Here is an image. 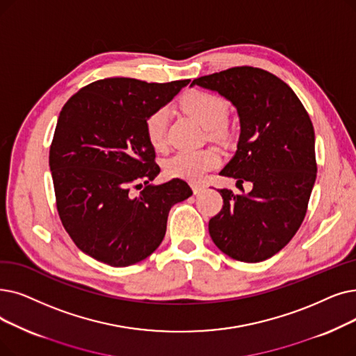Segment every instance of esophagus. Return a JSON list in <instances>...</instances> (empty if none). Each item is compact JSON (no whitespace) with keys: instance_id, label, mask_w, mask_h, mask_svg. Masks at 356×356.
<instances>
[{"instance_id":"34e87169","label":"esophagus","mask_w":356,"mask_h":356,"mask_svg":"<svg viewBox=\"0 0 356 356\" xmlns=\"http://www.w3.org/2000/svg\"><path fill=\"white\" fill-rule=\"evenodd\" d=\"M192 191L195 195L204 192L205 191V184H200V183H192Z\"/></svg>"}]
</instances>
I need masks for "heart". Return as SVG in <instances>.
<instances>
[{
    "label": "heart",
    "mask_w": 356,
    "mask_h": 356,
    "mask_svg": "<svg viewBox=\"0 0 356 356\" xmlns=\"http://www.w3.org/2000/svg\"><path fill=\"white\" fill-rule=\"evenodd\" d=\"M181 111L195 119L213 136H224L229 106L225 99L207 90H193L184 95L180 100ZM168 111L159 107L145 119V136L154 149L165 147ZM222 161L221 152L213 148H202L196 151H179L165 160L164 172L168 177L199 181L205 179L211 170L216 168Z\"/></svg>",
    "instance_id": "obj_1"
}]
</instances>
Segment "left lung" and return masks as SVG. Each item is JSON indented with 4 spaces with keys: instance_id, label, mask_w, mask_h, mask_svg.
<instances>
[{
    "instance_id": "1",
    "label": "left lung",
    "mask_w": 356,
    "mask_h": 356,
    "mask_svg": "<svg viewBox=\"0 0 356 356\" xmlns=\"http://www.w3.org/2000/svg\"><path fill=\"white\" fill-rule=\"evenodd\" d=\"M192 84L237 107V152L220 175L253 184L247 195L218 191L224 205L209 220L211 238L231 259L266 260L296 236L307 213L317 175L312 119L292 88L265 70L234 67Z\"/></svg>"
}]
</instances>
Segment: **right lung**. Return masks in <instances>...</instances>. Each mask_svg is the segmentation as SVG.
I'll return each mask as SVG.
<instances>
[{
  "mask_svg": "<svg viewBox=\"0 0 356 356\" xmlns=\"http://www.w3.org/2000/svg\"><path fill=\"white\" fill-rule=\"evenodd\" d=\"M191 80L147 83L113 76L75 92L59 113L49 149L56 209L81 252L111 266H129L161 244L168 211L192 195L160 173L145 119ZM143 191L135 197L134 188Z\"/></svg>",
  "mask_w": 356,
  "mask_h": 356,
  "instance_id": "right-lung-1",
  "label": "right lung"
}]
</instances>
